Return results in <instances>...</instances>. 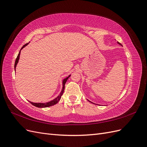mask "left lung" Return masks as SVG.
Segmentation results:
<instances>
[{"mask_svg": "<svg viewBox=\"0 0 147 147\" xmlns=\"http://www.w3.org/2000/svg\"><path fill=\"white\" fill-rule=\"evenodd\" d=\"M118 44H119V45H121V43H119V42H118ZM91 103H92V102H91ZM92 104H93V103H92Z\"/></svg>", "mask_w": 147, "mask_h": 147, "instance_id": "1", "label": "left lung"}]
</instances>
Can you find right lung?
Here are the masks:
<instances>
[{
	"instance_id": "add662e5",
	"label": "right lung",
	"mask_w": 147,
	"mask_h": 147,
	"mask_svg": "<svg viewBox=\"0 0 147 147\" xmlns=\"http://www.w3.org/2000/svg\"><path fill=\"white\" fill-rule=\"evenodd\" d=\"M28 43H29L25 44V45H24L23 47L21 48V50L22 49H23L24 47H26V45H27ZM20 53H19L18 55V56H17V57H16V61H15V69H16V65H17L18 63V61H19V59H20ZM70 75H69V76L68 77H67L66 78H65V79L64 80H63V90H62L61 92L60 93V94H59L58 96H57V97H56V98H55V99H53V100H51V101H50V102H46V103H34V102H30V101H29L30 103L31 104H32V105H33L34 106L37 107H39V108L48 107H50V106H52V105H55L56 104H57V102H58L59 101V100L61 99L62 95L63 94L64 91V88H65V84L67 80V79L70 77Z\"/></svg>"
}]
</instances>
